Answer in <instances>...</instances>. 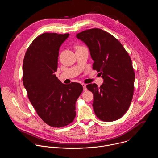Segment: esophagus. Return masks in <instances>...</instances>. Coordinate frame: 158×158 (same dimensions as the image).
<instances>
[{
  "mask_svg": "<svg viewBox=\"0 0 158 158\" xmlns=\"http://www.w3.org/2000/svg\"><path fill=\"white\" fill-rule=\"evenodd\" d=\"M82 85L83 87V90L85 91H87V87H86V85L85 84H82Z\"/></svg>",
  "mask_w": 158,
  "mask_h": 158,
  "instance_id": "obj_1",
  "label": "esophagus"
}]
</instances>
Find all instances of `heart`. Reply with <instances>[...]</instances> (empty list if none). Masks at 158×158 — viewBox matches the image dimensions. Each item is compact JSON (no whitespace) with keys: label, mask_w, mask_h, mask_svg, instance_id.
<instances>
[{"label":"heart","mask_w":158,"mask_h":158,"mask_svg":"<svg viewBox=\"0 0 158 158\" xmlns=\"http://www.w3.org/2000/svg\"><path fill=\"white\" fill-rule=\"evenodd\" d=\"M75 48H76V51H77V50H79V49H82V48H82V47H81V46H76L75 47Z\"/></svg>","instance_id":"obj_1"}]
</instances>
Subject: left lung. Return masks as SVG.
I'll use <instances>...</instances> for the list:
<instances>
[{"label": "left lung", "mask_w": 158, "mask_h": 158, "mask_svg": "<svg viewBox=\"0 0 158 158\" xmlns=\"http://www.w3.org/2000/svg\"><path fill=\"white\" fill-rule=\"evenodd\" d=\"M88 47L94 60L93 68L102 74L103 84L86 85L94 95L93 109L101 121L120 119L128 110L134 93L135 74L132 61L121 42L98 28L76 35Z\"/></svg>", "instance_id": "obj_1"}]
</instances>
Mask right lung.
Here are the masks:
<instances>
[{
    "label": "right lung",
    "mask_w": 158,
    "mask_h": 158,
    "mask_svg": "<svg viewBox=\"0 0 158 158\" xmlns=\"http://www.w3.org/2000/svg\"><path fill=\"white\" fill-rule=\"evenodd\" d=\"M69 35H40L27 49L22 65V81L29 101L41 119L54 127L74 121L76 102L83 91L81 84H62L54 74L60 47Z\"/></svg>",
    "instance_id": "add662e5"
}]
</instances>
